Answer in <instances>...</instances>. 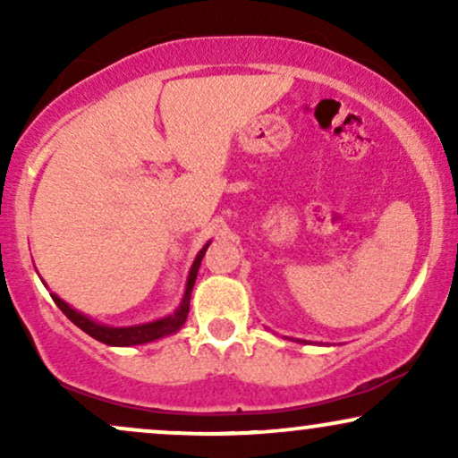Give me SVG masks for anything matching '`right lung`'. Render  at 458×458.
I'll list each match as a JSON object with an SVG mask.
<instances>
[{"instance_id":"obj_1","label":"right lung","mask_w":458,"mask_h":458,"mask_svg":"<svg viewBox=\"0 0 458 458\" xmlns=\"http://www.w3.org/2000/svg\"><path fill=\"white\" fill-rule=\"evenodd\" d=\"M207 247L208 245H204V250H199L196 260H193L191 271H189L187 291H185V297H182L181 306H178L174 314H170V317H165L161 320H155V323L135 325V327H105V325H97L94 320L83 317V314H79L77 310H72L71 306H68V303L62 301V299L57 295H51V297H54L55 306L60 308L62 312H64L66 317L71 318L79 329L86 331L88 335H92V338L98 340V343L112 344V346H133V344L152 343V340H159V338H163V335L174 334V331L181 329V325L187 320L189 299H191V288H193V284H196L199 262H202V256H204V251H207Z\"/></svg>"}]
</instances>
